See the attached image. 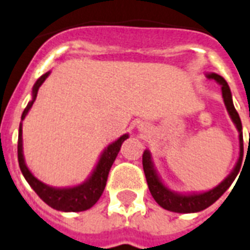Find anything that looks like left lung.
<instances>
[{
  "instance_id": "1",
  "label": "left lung",
  "mask_w": 250,
  "mask_h": 250,
  "mask_svg": "<svg viewBox=\"0 0 250 250\" xmlns=\"http://www.w3.org/2000/svg\"><path fill=\"white\" fill-rule=\"evenodd\" d=\"M208 79L215 80L217 83L222 85V97L225 101V104L227 107L231 119L236 125L237 130H239V139H240V156L237 160V164L232 173L227 177L225 181L218 185L215 188L208 191L204 193H197V195H178V193L171 192L170 189H167L165 186L161 183L160 178L157 177L156 171L153 169L152 163H151V155L148 151L143 152L142 157V164H143V170H145L146 179H147V185H148L149 192L152 197L156 200L157 204L164 209L175 213H195V211H201L210 207L213 203L218 200L219 197L222 196L223 193L226 192L227 188L232 185V182L236 178L237 173L240 171L241 161H243V155H244V143H243V126H241V120L239 117V113L233 107L232 97H231V91L227 85L226 80L223 79L222 76L217 75V73H210L208 75Z\"/></svg>"
}]
</instances>
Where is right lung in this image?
<instances>
[{"instance_id":"obj_1","label":"right lung","mask_w":250,"mask_h":250,"mask_svg":"<svg viewBox=\"0 0 250 250\" xmlns=\"http://www.w3.org/2000/svg\"><path fill=\"white\" fill-rule=\"evenodd\" d=\"M49 73L50 72H47L36 81L35 86H33V93H32L33 94V99L28 103L25 109L23 111L21 121L24 120L32 104H33V102L37 97L39 87L42 85V83L49 76ZM21 125H19V138H18V161H19V167H21L24 178L29 183L32 188L35 189V192L49 207L61 211H83L93 207L99 200V197L102 196V193L104 191L109 169L112 167L123 142L127 138V134L120 137L117 141L113 142L112 145H109L107 147L104 153L102 155L95 170L93 171L91 177L85 183L77 186V187H72V188H53V187L43 185L42 182H40L36 177H33L31 171L28 170L25 163H24L23 145H21L23 143V141H21Z\"/></svg>"}]
</instances>
